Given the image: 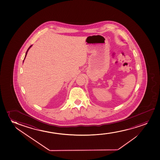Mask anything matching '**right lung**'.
Instances as JSON below:
<instances>
[{"label": "right lung", "instance_id": "obj_1", "mask_svg": "<svg viewBox=\"0 0 160 160\" xmlns=\"http://www.w3.org/2000/svg\"><path fill=\"white\" fill-rule=\"evenodd\" d=\"M31 46H30V47H29V48H28V49L27 51V52H26V54H25V58H24V59H25V57H26V56H27V52H28V50H29V49H30V47H31Z\"/></svg>", "mask_w": 160, "mask_h": 160}]
</instances>
